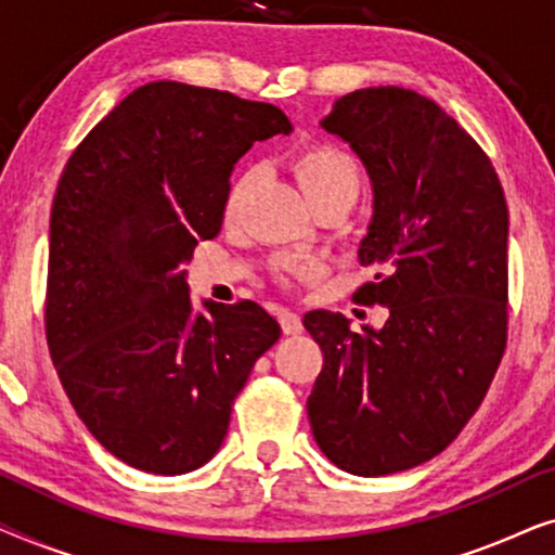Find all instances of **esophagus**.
Wrapping results in <instances>:
<instances>
[{
  "label": "esophagus",
  "instance_id": "34e87169",
  "mask_svg": "<svg viewBox=\"0 0 555 555\" xmlns=\"http://www.w3.org/2000/svg\"><path fill=\"white\" fill-rule=\"evenodd\" d=\"M280 325H283V333H287V336H298L302 331L300 315L293 313V310H280Z\"/></svg>",
  "mask_w": 555,
  "mask_h": 555
}]
</instances>
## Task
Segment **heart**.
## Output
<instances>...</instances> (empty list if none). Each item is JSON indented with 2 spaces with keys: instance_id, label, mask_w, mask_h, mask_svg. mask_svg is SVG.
<instances>
[{
  "instance_id": "1",
  "label": "heart",
  "mask_w": 555,
  "mask_h": 555,
  "mask_svg": "<svg viewBox=\"0 0 555 555\" xmlns=\"http://www.w3.org/2000/svg\"><path fill=\"white\" fill-rule=\"evenodd\" d=\"M295 177H298L300 186L306 189L308 199L313 204H321L333 196H348L356 202L361 189V169L356 158L348 151L333 146V143H318V146H308L295 156ZM255 171L245 169L237 179L232 181L230 194H227V215H234L240 207L242 196L247 194L249 184H253Z\"/></svg>"
}]
</instances>
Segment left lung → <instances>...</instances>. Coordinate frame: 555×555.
<instances>
[{
  "mask_svg": "<svg viewBox=\"0 0 555 555\" xmlns=\"http://www.w3.org/2000/svg\"><path fill=\"white\" fill-rule=\"evenodd\" d=\"M321 126L374 186L359 260L382 272L353 300L389 318L356 333L340 313H306L323 351L308 420L333 465L382 477L450 447L490 389L507 340V204L473 135L414 90H353Z\"/></svg>",
  "mask_w": 555,
  "mask_h": 555,
  "instance_id": "obj_1",
  "label": "left lung"
}]
</instances>
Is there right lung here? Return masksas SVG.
<instances>
[{"instance_id":"obj_1","label":"right lung","mask_w":555,"mask_h":555,"mask_svg":"<svg viewBox=\"0 0 555 555\" xmlns=\"http://www.w3.org/2000/svg\"><path fill=\"white\" fill-rule=\"evenodd\" d=\"M291 131L270 103L156 80L67 158L44 333L73 409L126 465L184 475L215 457L249 371L280 338L253 300L194 313L184 264L222 230L234 164Z\"/></svg>"}]
</instances>
